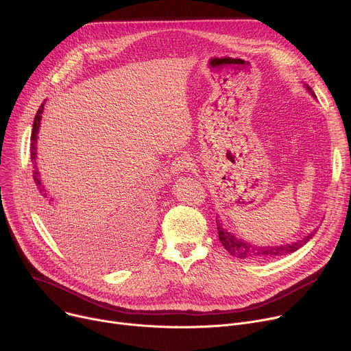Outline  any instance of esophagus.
I'll use <instances>...</instances> for the list:
<instances>
[{"label": "esophagus", "mask_w": 351, "mask_h": 351, "mask_svg": "<svg viewBox=\"0 0 351 351\" xmlns=\"http://www.w3.org/2000/svg\"><path fill=\"white\" fill-rule=\"evenodd\" d=\"M193 167V162L189 157H184V156H180V157H176L172 164H171V171L172 173H182V172H186L189 171L190 168Z\"/></svg>", "instance_id": "34e87169"}]
</instances>
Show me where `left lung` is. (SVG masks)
<instances>
[{
    "mask_svg": "<svg viewBox=\"0 0 351 351\" xmlns=\"http://www.w3.org/2000/svg\"><path fill=\"white\" fill-rule=\"evenodd\" d=\"M307 90L315 97L314 91L307 86ZM217 222V229H218V234H219V240L222 243V245L225 247L226 252L240 260H252V261H263V260H268V258H274V257H280V256H286L290 254L295 250H298L300 247H303L310 239H313V236L315 233H310L308 236H306L302 240H297L295 243L291 244H285V245H268V247H261V245H256V244H250L247 241H243L241 239L233 236L230 232H228L221 219H215ZM317 232V230H315Z\"/></svg>",
    "mask_w": 351,
    "mask_h": 351,
    "instance_id": "1",
    "label": "left lung"
}]
</instances>
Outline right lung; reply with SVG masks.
I'll return each instance as SVG.
<instances>
[{
	"label": "right lung",
	"mask_w": 351,
	"mask_h": 351,
	"mask_svg": "<svg viewBox=\"0 0 351 351\" xmlns=\"http://www.w3.org/2000/svg\"><path fill=\"white\" fill-rule=\"evenodd\" d=\"M44 110V103L40 106L34 122H33V130H32V162H33V179L37 186V190L40 193V199H41V210L43 215L45 217L49 228L53 229L56 236L65 241L66 247L69 248V252L79 257L84 258V248L79 245V241L75 240V233H76V222H73L71 218H68L61 210H58L54 203L53 198L48 195L47 190L44 189L40 175L36 167V144H37V132L40 128V121H41V114ZM153 222V206L149 202H144L143 198L138 197H132L126 206L111 219H107L103 225L104 229V236L110 239L111 241L117 243L119 239L126 237V239H144L148 233L149 225ZM78 245L76 246L75 244ZM82 244V243H80ZM84 244V243H83ZM87 244V243H86ZM87 258V257H86Z\"/></svg>",
	"instance_id": "1"
}]
</instances>
